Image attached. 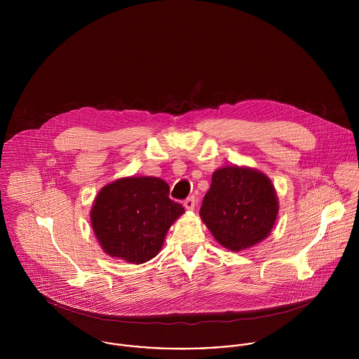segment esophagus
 Wrapping results in <instances>:
<instances>
[{
  "label": "esophagus",
  "mask_w": 359,
  "mask_h": 359,
  "mask_svg": "<svg viewBox=\"0 0 359 359\" xmlns=\"http://www.w3.org/2000/svg\"><path fill=\"white\" fill-rule=\"evenodd\" d=\"M184 205H185V208H187L188 211H194V210H195V205H196L195 198H194V196H192V198H188V199L184 202Z\"/></svg>",
  "instance_id": "34e87169"
}]
</instances>
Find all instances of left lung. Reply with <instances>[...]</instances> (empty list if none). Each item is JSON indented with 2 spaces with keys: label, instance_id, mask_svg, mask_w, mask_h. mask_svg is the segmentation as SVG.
Returning <instances> with one entry per match:
<instances>
[{
  "label": "left lung",
  "instance_id": "8db88e82",
  "mask_svg": "<svg viewBox=\"0 0 359 359\" xmlns=\"http://www.w3.org/2000/svg\"><path fill=\"white\" fill-rule=\"evenodd\" d=\"M278 211L275 187L262 171L226 165L212 172L199 214L221 246L241 252L269 236Z\"/></svg>",
  "mask_w": 359,
  "mask_h": 359
}]
</instances>
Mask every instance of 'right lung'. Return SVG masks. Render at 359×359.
I'll list each match as a JSON object with an SVG mask.
<instances>
[{"label": "right lung", "instance_id": "right-lung-1", "mask_svg": "<svg viewBox=\"0 0 359 359\" xmlns=\"http://www.w3.org/2000/svg\"><path fill=\"white\" fill-rule=\"evenodd\" d=\"M168 194V184L157 177H123L104 185L90 212L103 252L130 264L157 256L170 226L185 212Z\"/></svg>", "mask_w": 359, "mask_h": 359}]
</instances>
